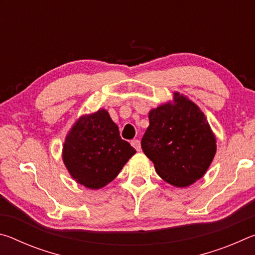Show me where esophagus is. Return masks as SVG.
<instances>
[{
  "mask_svg": "<svg viewBox=\"0 0 255 255\" xmlns=\"http://www.w3.org/2000/svg\"><path fill=\"white\" fill-rule=\"evenodd\" d=\"M130 144H131L132 147L137 150V152H139V150H140V141L139 140H138V139H132L130 141Z\"/></svg>",
  "mask_w": 255,
  "mask_h": 255,
  "instance_id": "34e87169",
  "label": "esophagus"
}]
</instances>
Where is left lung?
<instances>
[{"mask_svg": "<svg viewBox=\"0 0 255 255\" xmlns=\"http://www.w3.org/2000/svg\"><path fill=\"white\" fill-rule=\"evenodd\" d=\"M149 126L141 148L157 174L174 187L185 188L201 179L215 157L216 137L204 112L184 94L148 112Z\"/></svg>", "mask_w": 255, "mask_h": 255, "instance_id": "8db88e82", "label": "left lung"}]
</instances>
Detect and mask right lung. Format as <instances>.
<instances>
[{"label": "right lung", "mask_w": 255, "mask_h": 255, "mask_svg": "<svg viewBox=\"0 0 255 255\" xmlns=\"http://www.w3.org/2000/svg\"><path fill=\"white\" fill-rule=\"evenodd\" d=\"M136 150L122 139L106 109L83 115L73 124L63 145V162L77 183L97 190L119 174Z\"/></svg>", "instance_id": "right-lung-1"}]
</instances>
